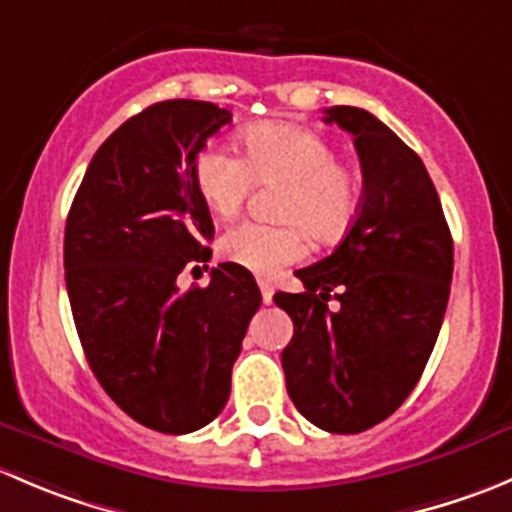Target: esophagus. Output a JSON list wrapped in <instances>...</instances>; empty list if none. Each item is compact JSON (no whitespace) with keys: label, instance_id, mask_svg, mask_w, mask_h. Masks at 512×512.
<instances>
[{"label":"esophagus","instance_id":"obj_1","mask_svg":"<svg viewBox=\"0 0 512 512\" xmlns=\"http://www.w3.org/2000/svg\"><path fill=\"white\" fill-rule=\"evenodd\" d=\"M257 285H260V292H262V302H265V305H270L272 302V295H275V287H272V282L270 280H257Z\"/></svg>","mask_w":512,"mask_h":512}]
</instances>
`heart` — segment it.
Wrapping results in <instances>:
<instances>
[{"mask_svg":"<svg viewBox=\"0 0 512 512\" xmlns=\"http://www.w3.org/2000/svg\"><path fill=\"white\" fill-rule=\"evenodd\" d=\"M242 157L207 145L192 162V182L210 212L232 217L250 195L252 182L282 180L280 225L240 222L220 237L227 262L275 275L307 255V230L317 240H337L360 212L362 187L355 172L337 162L325 137L290 122H260L242 132Z\"/></svg>","mask_w":512,"mask_h":512,"instance_id":"heart-1","label":"heart"}]
</instances>
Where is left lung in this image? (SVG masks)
I'll use <instances>...</instances> for the list:
<instances>
[{"label": "left lung", "instance_id": "1", "mask_svg": "<svg viewBox=\"0 0 512 512\" xmlns=\"http://www.w3.org/2000/svg\"><path fill=\"white\" fill-rule=\"evenodd\" d=\"M362 167L360 212L305 292H277L295 332L282 350L295 408L327 433L355 435L405 403L430 360L453 280V237L423 160L360 107L325 109ZM341 302L330 311L326 302Z\"/></svg>", "mask_w": 512, "mask_h": 512}]
</instances>
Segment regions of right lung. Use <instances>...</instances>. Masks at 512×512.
<instances>
[{
	"label": "right lung",
	"instance_id": "1",
	"mask_svg": "<svg viewBox=\"0 0 512 512\" xmlns=\"http://www.w3.org/2000/svg\"><path fill=\"white\" fill-rule=\"evenodd\" d=\"M227 122L200 99L142 109L94 152L69 207L64 280L84 355L104 393L157 433H192L222 413L262 302L235 262L212 267L207 287H177L187 265L212 257L192 162Z\"/></svg>",
	"mask_w": 512,
	"mask_h": 512
}]
</instances>
